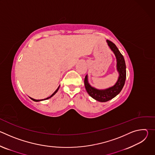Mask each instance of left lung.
I'll use <instances>...</instances> for the list:
<instances>
[{"instance_id": "8db88e82", "label": "left lung", "mask_w": 155, "mask_h": 155, "mask_svg": "<svg viewBox=\"0 0 155 155\" xmlns=\"http://www.w3.org/2000/svg\"><path fill=\"white\" fill-rule=\"evenodd\" d=\"M107 42L114 54H115L117 61V70L119 72L120 76L116 84L105 90H99L91 87L87 82V75L84 78V86L86 90L91 97L95 100L104 102L111 100L116 96H117L122 90L124 85L126 78V64L123 56L118 50V48L115 44L108 40H107Z\"/></svg>"}]
</instances>
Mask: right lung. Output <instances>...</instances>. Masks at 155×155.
<instances>
[{
	"instance_id": "right-lung-1",
	"label": "right lung",
	"mask_w": 155,
	"mask_h": 155,
	"mask_svg": "<svg viewBox=\"0 0 155 155\" xmlns=\"http://www.w3.org/2000/svg\"><path fill=\"white\" fill-rule=\"evenodd\" d=\"M59 87H58V89H57V90L55 91V92H54V93H53V94H52L51 96H50V97H47L46 99H48L51 98L52 96H54V94H56V93L58 92V90H59ZM30 98H31V97H30ZM31 99L32 101H35V102H38V101H43V99H42V100H35V99H32V98H31ZM44 100H45V99H44Z\"/></svg>"
}]
</instances>
